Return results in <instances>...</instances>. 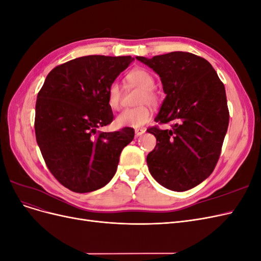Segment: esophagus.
I'll list each match as a JSON object with an SVG mask.
<instances>
[{
    "label": "esophagus",
    "instance_id": "esophagus-1",
    "mask_svg": "<svg viewBox=\"0 0 261 261\" xmlns=\"http://www.w3.org/2000/svg\"><path fill=\"white\" fill-rule=\"evenodd\" d=\"M145 132H146L145 128H136L135 129V135L136 136H141L143 134H145Z\"/></svg>",
    "mask_w": 261,
    "mask_h": 261
}]
</instances>
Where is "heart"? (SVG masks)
Wrapping results in <instances>:
<instances>
[{
    "label": "heart",
    "mask_w": 261,
    "mask_h": 261,
    "mask_svg": "<svg viewBox=\"0 0 261 261\" xmlns=\"http://www.w3.org/2000/svg\"><path fill=\"white\" fill-rule=\"evenodd\" d=\"M126 81L130 86L141 89L137 99V105H139V107L124 110L117 115L116 124L120 127H141L151 118V111L147 105L155 107L159 103V96L153 90L155 84L154 78L148 70L144 68H135L126 75ZM107 96L110 108L115 111L121 109L122 89L118 83L113 82L108 87Z\"/></svg>",
    "instance_id": "b5f03b06"
}]
</instances>
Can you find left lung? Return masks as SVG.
Returning a JSON list of instances; mask_svg holds the SVG:
<instances>
[{"label":"left lung","mask_w":261,"mask_h":261,"mask_svg":"<svg viewBox=\"0 0 261 261\" xmlns=\"http://www.w3.org/2000/svg\"><path fill=\"white\" fill-rule=\"evenodd\" d=\"M160 76L167 93L154 121L172 129H147L156 138L147 155L150 174L165 188L191 189L215 170L230 120L223 83L210 63L189 52L136 57Z\"/></svg>","instance_id":"8db88e82"}]
</instances>
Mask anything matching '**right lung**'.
I'll use <instances>...</instances> for the list:
<instances>
[{
  "instance_id": "1",
  "label": "right lung",
  "mask_w": 261,
  "mask_h": 261,
  "mask_svg": "<svg viewBox=\"0 0 261 261\" xmlns=\"http://www.w3.org/2000/svg\"><path fill=\"white\" fill-rule=\"evenodd\" d=\"M132 57L87 55L54 67L37 97L35 132L44 162L60 183L75 193L107 185L116 172L134 128L103 133L113 121L108 87Z\"/></svg>"
}]
</instances>
